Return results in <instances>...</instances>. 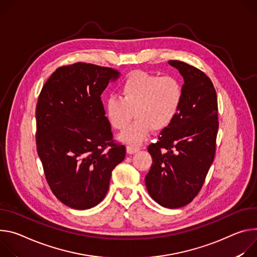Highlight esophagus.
<instances>
[{"label":"esophagus","instance_id":"obj_1","mask_svg":"<svg viewBox=\"0 0 257 257\" xmlns=\"http://www.w3.org/2000/svg\"><path fill=\"white\" fill-rule=\"evenodd\" d=\"M140 150V147H137V146H127L126 147V152L128 154H134L136 152H138Z\"/></svg>","mask_w":257,"mask_h":257}]
</instances>
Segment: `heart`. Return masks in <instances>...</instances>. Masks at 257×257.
Returning <instances> with one entry per match:
<instances>
[{
  "instance_id": "obj_1",
  "label": "heart",
  "mask_w": 257,
  "mask_h": 257,
  "mask_svg": "<svg viewBox=\"0 0 257 257\" xmlns=\"http://www.w3.org/2000/svg\"><path fill=\"white\" fill-rule=\"evenodd\" d=\"M184 98L181 80L174 75L159 76L146 71H135L121 83L119 97L111 96L105 103L110 125L123 131L119 139L130 145L141 144L152 132L163 131L174 122Z\"/></svg>"
}]
</instances>
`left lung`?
Wrapping results in <instances>:
<instances>
[{
    "instance_id": "1",
    "label": "left lung",
    "mask_w": 257,
    "mask_h": 257,
    "mask_svg": "<svg viewBox=\"0 0 257 257\" xmlns=\"http://www.w3.org/2000/svg\"><path fill=\"white\" fill-rule=\"evenodd\" d=\"M168 63L184 77V98L174 122L148 146L153 163L145 183L158 204L179 208L200 192L213 162L218 108L213 83L202 70L179 60Z\"/></svg>"
}]
</instances>
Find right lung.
<instances>
[{
	"instance_id": "obj_1",
	"label": "right lung",
	"mask_w": 257,
	"mask_h": 257,
	"mask_svg": "<svg viewBox=\"0 0 257 257\" xmlns=\"http://www.w3.org/2000/svg\"><path fill=\"white\" fill-rule=\"evenodd\" d=\"M119 71L76 62L57 68L40 93L36 144L47 183L59 200L77 210L99 204L111 173L125 157L113 140L101 94Z\"/></svg>"
}]
</instances>
